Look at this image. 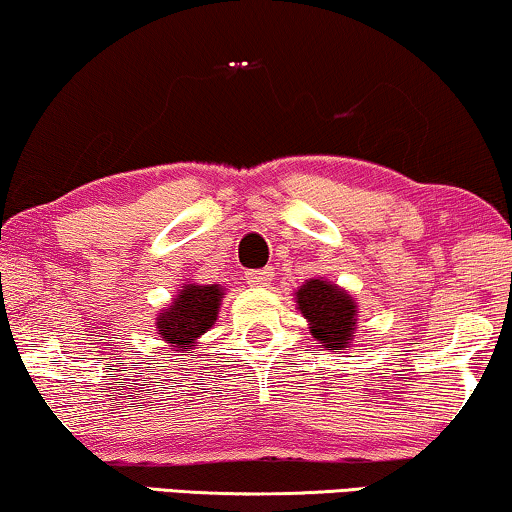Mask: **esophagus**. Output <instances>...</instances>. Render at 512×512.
<instances>
[{
    "instance_id": "obj_1",
    "label": "esophagus",
    "mask_w": 512,
    "mask_h": 512,
    "mask_svg": "<svg viewBox=\"0 0 512 512\" xmlns=\"http://www.w3.org/2000/svg\"><path fill=\"white\" fill-rule=\"evenodd\" d=\"M271 276H274V269H252V271H245V281L250 283V286H269Z\"/></svg>"
}]
</instances>
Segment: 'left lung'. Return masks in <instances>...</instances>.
Listing matches in <instances>:
<instances>
[{
	"label": "left lung",
	"instance_id": "obj_1",
	"mask_svg": "<svg viewBox=\"0 0 512 512\" xmlns=\"http://www.w3.org/2000/svg\"><path fill=\"white\" fill-rule=\"evenodd\" d=\"M297 309L309 321V333L326 349H345L357 328V302L340 286L309 278L295 293Z\"/></svg>",
	"mask_w": 512,
	"mask_h": 512
}]
</instances>
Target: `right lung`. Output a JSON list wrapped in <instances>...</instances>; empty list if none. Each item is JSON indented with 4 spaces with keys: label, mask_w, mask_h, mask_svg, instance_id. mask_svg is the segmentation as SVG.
I'll use <instances>...</instances> for the list:
<instances>
[{
    "label": "right lung",
    "mask_w": 512,
    "mask_h": 512,
    "mask_svg": "<svg viewBox=\"0 0 512 512\" xmlns=\"http://www.w3.org/2000/svg\"><path fill=\"white\" fill-rule=\"evenodd\" d=\"M224 288L212 286H196L186 283L181 286L179 295L174 297L170 307L163 309L158 316V331L170 347L191 349L200 335L208 333V328L215 326L219 304H222Z\"/></svg>",
    "instance_id": "add662e5"
}]
</instances>
